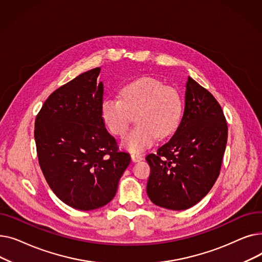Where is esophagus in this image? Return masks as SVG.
Segmentation results:
<instances>
[{
  "mask_svg": "<svg viewBox=\"0 0 262 262\" xmlns=\"http://www.w3.org/2000/svg\"><path fill=\"white\" fill-rule=\"evenodd\" d=\"M130 157H132V160L134 162H138V161H141L143 159V157L141 155H139V154H132Z\"/></svg>",
  "mask_w": 262,
  "mask_h": 262,
  "instance_id": "34e87169",
  "label": "esophagus"
}]
</instances>
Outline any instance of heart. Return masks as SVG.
<instances>
[{
	"instance_id": "1",
	"label": "heart",
	"mask_w": 262,
	"mask_h": 262,
	"mask_svg": "<svg viewBox=\"0 0 262 262\" xmlns=\"http://www.w3.org/2000/svg\"><path fill=\"white\" fill-rule=\"evenodd\" d=\"M182 113L181 94L153 77L127 82L120 90V99L106 98L101 105V118L115 136L125 134L136 116L138 126L122 140V146L133 153H140L153 145L157 137L171 136L178 127Z\"/></svg>"
}]
</instances>
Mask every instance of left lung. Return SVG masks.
Returning <instances> with one entry per match:
<instances>
[{
  "mask_svg": "<svg viewBox=\"0 0 262 262\" xmlns=\"http://www.w3.org/2000/svg\"><path fill=\"white\" fill-rule=\"evenodd\" d=\"M227 142V123L214 96L188 77L185 110L172 138L146 161L149 200L160 207L185 210L214 185Z\"/></svg>",
  "mask_w": 262,
  "mask_h": 262,
  "instance_id": "8db88e82",
  "label": "left lung"
}]
</instances>
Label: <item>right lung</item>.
<instances>
[{"label": "right lung", "mask_w": 262, "mask_h": 262, "mask_svg": "<svg viewBox=\"0 0 262 262\" xmlns=\"http://www.w3.org/2000/svg\"><path fill=\"white\" fill-rule=\"evenodd\" d=\"M101 68L55 90L35 121V141L47 183L64 204L93 210L112 201L130 156L120 152L101 118Z\"/></svg>", "instance_id": "right-lung-1"}]
</instances>
